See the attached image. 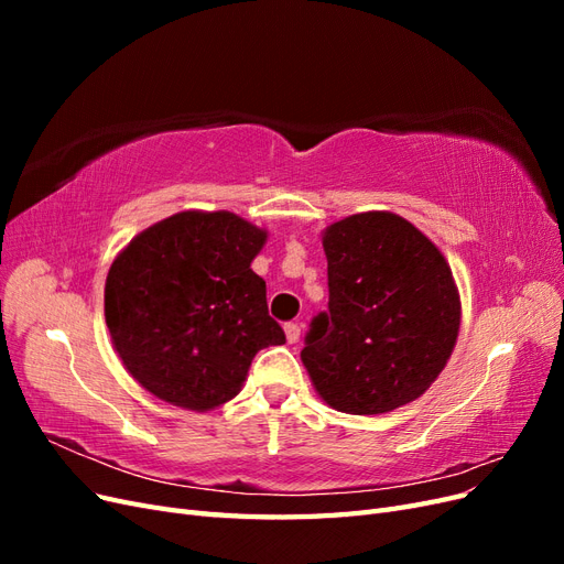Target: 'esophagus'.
Wrapping results in <instances>:
<instances>
[{
	"instance_id": "34e87169",
	"label": "esophagus",
	"mask_w": 564,
	"mask_h": 564,
	"mask_svg": "<svg viewBox=\"0 0 564 564\" xmlns=\"http://www.w3.org/2000/svg\"><path fill=\"white\" fill-rule=\"evenodd\" d=\"M284 334H286L289 344H296V340L301 338V327L294 322H289V324H284Z\"/></svg>"
}]
</instances>
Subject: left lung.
Here are the masks:
<instances>
[{"label":"left lung","mask_w":564,"mask_h":564,"mask_svg":"<svg viewBox=\"0 0 564 564\" xmlns=\"http://www.w3.org/2000/svg\"><path fill=\"white\" fill-rule=\"evenodd\" d=\"M329 313L301 350L317 395L373 416L419 400L447 367L460 299L442 251L392 212H362L322 230Z\"/></svg>","instance_id":"left-lung-1"}]
</instances>
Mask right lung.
Listing matches in <instances>:
<instances>
[{
	"label": "right lung",
	"mask_w": 564,
	"mask_h": 564,
	"mask_svg": "<svg viewBox=\"0 0 564 564\" xmlns=\"http://www.w3.org/2000/svg\"><path fill=\"white\" fill-rule=\"evenodd\" d=\"M268 230L232 212L187 209L145 228L106 280L112 348L152 395L212 412L247 381L253 355L282 346L265 282L251 270Z\"/></svg>",
	"instance_id": "add662e5"
}]
</instances>
